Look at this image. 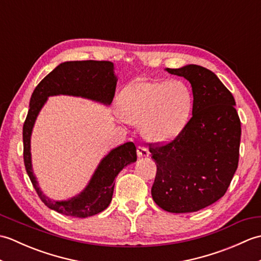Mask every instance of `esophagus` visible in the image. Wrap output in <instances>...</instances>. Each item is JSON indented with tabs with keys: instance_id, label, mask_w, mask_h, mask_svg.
Here are the masks:
<instances>
[{
	"instance_id": "esophagus-1",
	"label": "esophagus",
	"mask_w": 261,
	"mask_h": 261,
	"mask_svg": "<svg viewBox=\"0 0 261 261\" xmlns=\"http://www.w3.org/2000/svg\"><path fill=\"white\" fill-rule=\"evenodd\" d=\"M137 154H138V157H139V158H147V157H149L150 152H149L147 148L139 146L137 148Z\"/></svg>"
}]
</instances>
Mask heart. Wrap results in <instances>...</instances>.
Returning a JSON list of instances; mask_svg holds the SVG:
<instances>
[{
  "label": "heart",
  "mask_w": 261,
  "mask_h": 261,
  "mask_svg": "<svg viewBox=\"0 0 261 261\" xmlns=\"http://www.w3.org/2000/svg\"><path fill=\"white\" fill-rule=\"evenodd\" d=\"M121 118L142 125L152 142H166L179 134L191 114L193 97L180 81H141L126 86L118 97Z\"/></svg>",
  "instance_id": "b5f03b06"
}]
</instances>
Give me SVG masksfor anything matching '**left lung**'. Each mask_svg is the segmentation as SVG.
I'll use <instances>...</instances> for the list:
<instances>
[{
	"label": "left lung",
	"mask_w": 261,
	"mask_h": 261,
	"mask_svg": "<svg viewBox=\"0 0 261 261\" xmlns=\"http://www.w3.org/2000/svg\"><path fill=\"white\" fill-rule=\"evenodd\" d=\"M191 83L192 118L167 145H149L157 165L151 195L170 213L196 212L222 197L239 163L241 122L231 92L198 65L166 68Z\"/></svg>",
	"instance_id": "obj_1"
}]
</instances>
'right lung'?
I'll return each instance as SVG.
<instances>
[{"label": "right lung", "instance_id": "right-lung-1", "mask_svg": "<svg viewBox=\"0 0 261 261\" xmlns=\"http://www.w3.org/2000/svg\"><path fill=\"white\" fill-rule=\"evenodd\" d=\"M118 79L111 62L82 60L66 62L49 73L33 91L29 111L23 124V159L29 178L45 205L56 212L75 218H88L107 208L114 191V179L125 166L137 162L134 142H125L112 149L94 171L87 186L79 195L67 201H53L42 193L32 170L31 134L37 116L49 96L70 95L110 105L113 101Z\"/></svg>", "mask_w": 261, "mask_h": 261}]
</instances>
